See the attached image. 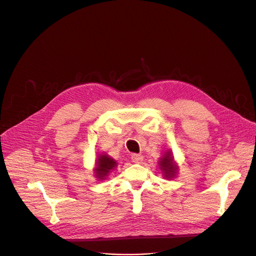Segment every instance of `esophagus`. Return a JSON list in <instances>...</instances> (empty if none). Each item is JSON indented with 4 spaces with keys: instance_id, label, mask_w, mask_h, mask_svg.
<instances>
[{
    "instance_id": "esophagus-1",
    "label": "esophagus",
    "mask_w": 256,
    "mask_h": 256,
    "mask_svg": "<svg viewBox=\"0 0 256 256\" xmlns=\"http://www.w3.org/2000/svg\"><path fill=\"white\" fill-rule=\"evenodd\" d=\"M130 158H132V162H134V164H140L143 160V156L141 154H136V153L132 154Z\"/></svg>"
}]
</instances>
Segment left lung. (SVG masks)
<instances>
[{
  "label": "left lung",
  "instance_id": "1",
  "mask_svg": "<svg viewBox=\"0 0 256 256\" xmlns=\"http://www.w3.org/2000/svg\"><path fill=\"white\" fill-rule=\"evenodd\" d=\"M160 168L166 179H172L176 176L178 166L174 162V158L171 154V151H166V154L160 158L158 162Z\"/></svg>",
  "mask_w": 256,
  "mask_h": 256
}]
</instances>
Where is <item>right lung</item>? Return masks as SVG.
<instances>
[{"mask_svg":"<svg viewBox=\"0 0 256 256\" xmlns=\"http://www.w3.org/2000/svg\"><path fill=\"white\" fill-rule=\"evenodd\" d=\"M116 166L117 164L113 158H109L107 154L100 156L96 160V166L94 168V176L100 180H104Z\"/></svg>","mask_w":256,"mask_h":256,"instance_id":"1","label":"right lung"}]
</instances>
